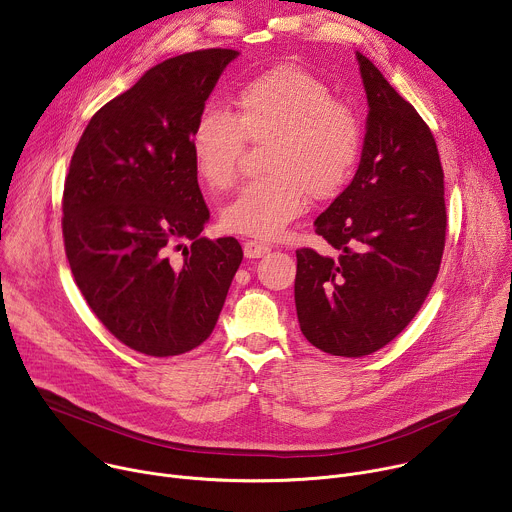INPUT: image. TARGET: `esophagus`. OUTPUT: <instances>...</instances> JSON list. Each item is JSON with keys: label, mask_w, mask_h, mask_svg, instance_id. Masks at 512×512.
<instances>
[{"label": "esophagus", "mask_w": 512, "mask_h": 512, "mask_svg": "<svg viewBox=\"0 0 512 512\" xmlns=\"http://www.w3.org/2000/svg\"><path fill=\"white\" fill-rule=\"evenodd\" d=\"M271 251V245L267 243H261V241H245L243 243V253L247 259H259L263 255H267Z\"/></svg>", "instance_id": "34e87169"}]
</instances>
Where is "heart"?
<instances>
[{"label":"heart","mask_w":512,"mask_h":512,"mask_svg":"<svg viewBox=\"0 0 512 512\" xmlns=\"http://www.w3.org/2000/svg\"><path fill=\"white\" fill-rule=\"evenodd\" d=\"M237 115L208 107L190 135L200 180L212 190L235 184L247 139L265 143L267 176L253 180L221 210L227 231L279 237L316 200L336 196L354 172L362 148L356 111L334 99L312 72L283 64L249 79L235 97Z\"/></svg>","instance_id":"obj_1"}]
</instances>
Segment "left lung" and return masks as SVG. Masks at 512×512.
I'll use <instances>...</instances> for the list:
<instances>
[{
	"instance_id": "obj_1",
	"label": "left lung",
	"mask_w": 512,
	"mask_h": 512,
	"mask_svg": "<svg viewBox=\"0 0 512 512\" xmlns=\"http://www.w3.org/2000/svg\"><path fill=\"white\" fill-rule=\"evenodd\" d=\"M369 115L352 182L316 218L334 249H298L296 310L316 348L346 358L373 354L413 320L440 271L446 245L444 170L435 139L356 52Z\"/></svg>"
}]
</instances>
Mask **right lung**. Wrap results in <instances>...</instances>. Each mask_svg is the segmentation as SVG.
I'll use <instances>...</instances> for the list:
<instances>
[{"label":"right lung","mask_w":512,"mask_h":512,"mask_svg":"<svg viewBox=\"0 0 512 512\" xmlns=\"http://www.w3.org/2000/svg\"><path fill=\"white\" fill-rule=\"evenodd\" d=\"M237 56L208 48L156 64L93 115L70 160V271L103 326L141 354L200 346L243 261L237 239L200 237L210 212L190 152L192 127Z\"/></svg>","instance_id":"obj_1"}]
</instances>
